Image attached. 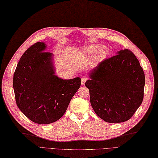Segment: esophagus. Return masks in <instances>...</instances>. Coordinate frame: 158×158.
<instances>
[{
    "label": "esophagus",
    "mask_w": 158,
    "mask_h": 158,
    "mask_svg": "<svg viewBox=\"0 0 158 158\" xmlns=\"http://www.w3.org/2000/svg\"><path fill=\"white\" fill-rule=\"evenodd\" d=\"M86 81H87V78H86V77H82V78L81 79V85H85V82H86Z\"/></svg>",
    "instance_id": "34e87169"
}]
</instances>
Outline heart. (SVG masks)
Masks as SVG:
<instances>
[{"label":"heart","instance_id":"1","mask_svg":"<svg viewBox=\"0 0 158 158\" xmlns=\"http://www.w3.org/2000/svg\"><path fill=\"white\" fill-rule=\"evenodd\" d=\"M80 54L84 56H89L94 54V60L96 61H100L104 60L109 54V48L106 45L99 47L97 44H93L82 48Z\"/></svg>","mask_w":158,"mask_h":158}]
</instances>
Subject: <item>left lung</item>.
<instances>
[{
	"instance_id": "8db88e82",
	"label": "left lung",
	"mask_w": 158,
	"mask_h": 158,
	"mask_svg": "<svg viewBox=\"0 0 158 158\" xmlns=\"http://www.w3.org/2000/svg\"><path fill=\"white\" fill-rule=\"evenodd\" d=\"M85 86L98 117L109 123L130 119L143 99L145 74L135 55L128 49L99 63L88 73Z\"/></svg>"
}]
</instances>
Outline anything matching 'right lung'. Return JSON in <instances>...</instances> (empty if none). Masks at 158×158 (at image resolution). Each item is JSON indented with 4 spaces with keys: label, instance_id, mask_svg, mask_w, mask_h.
Wrapping results in <instances>:
<instances>
[{
    "label": "right lung",
    "instance_id": "obj_1",
    "mask_svg": "<svg viewBox=\"0 0 158 158\" xmlns=\"http://www.w3.org/2000/svg\"><path fill=\"white\" fill-rule=\"evenodd\" d=\"M37 42L22 56L13 76L16 105L25 116L39 124L59 120L81 86V78L63 79L55 74L54 54Z\"/></svg>",
    "mask_w": 158,
    "mask_h": 158
}]
</instances>
